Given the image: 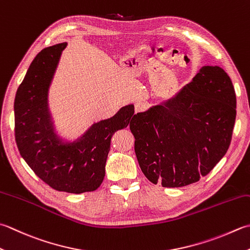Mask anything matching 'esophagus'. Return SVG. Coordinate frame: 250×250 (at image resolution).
Listing matches in <instances>:
<instances>
[{
    "mask_svg": "<svg viewBox=\"0 0 250 250\" xmlns=\"http://www.w3.org/2000/svg\"><path fill=\"white\" fill-rule=\"evenodd\" d=\"M146 108H147V104H145V103H136L134 106V112L138 114V112L144 111Z\"/></svg>",
    "mask_w": 250,
    "mask_h": 250,
    "instance_id": "1",
    "label": "esophagus"
}]
</instances>
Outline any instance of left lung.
I'll use <instances>...</instances> for the list:
<instances>
[{"label": "left lung", "instance_id": "left-lung-1", "mask_svg": "<svg viewBox=\"0 0 250 250\" xmlns=\"http://www.w3.org/2000/svg\"><path fill=\"white\" fill-rule=\"evenodd\" d=\"M235 118L236 95L229 75L219 66L202 67L173 97L132 118L142 172L164 188L197 182L226 155Z\"/></svg>", "mask_w": 250, "mask_h": 250}]
</instances>
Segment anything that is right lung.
<instances>
[{"label":"right lung","instance_id":"obj_1","mask_svg":"<svg viewBox=\"0 0 250 250\" xmlns=\"http://www.w3.org/2000/svg\"><path fill=\"white\" fill-rule=\"evenodd\" d=\"M66 46L65 42L44 48L32 61L15 97V139L21 157L43 182L80 194L100 188L112 135L128 126L134 106L93 124L75 141L60 138L48 108V89Z\"/></svg>","mask_w":250,"mask_h":250}]
</instances>
